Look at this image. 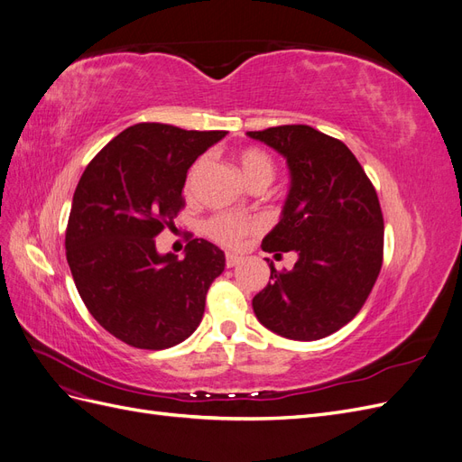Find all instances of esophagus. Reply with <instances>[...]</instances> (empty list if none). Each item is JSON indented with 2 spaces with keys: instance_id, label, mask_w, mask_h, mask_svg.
I'll list each match as a JSON object with an SVG mask.
<instances>
[{
  "instance_id": "esophagus-1",
  "label": "esophagus",
  "mask_w": 462,
  "mask_h": 462,
  "mask_svg": "<svg viewBox=\"0 0 462 462\" xmlns=\"http://www.w3.org/2000/svg\"><path fill=\"white\" fill-rule=\"evenodd\" d=\"M239 263H241V256H236L233 253H227V256H226V265H227V268H235V265H239Z\"/></svg>"
}]
</instances>
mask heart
<instances>
[{
	"label": "heart",
	"mask_w": 462,
	"mask_h": 462,
	"mask_svg": "<svg viewBox=\"0 0 462 462\" xmlns=\"http://www.w3.org/2000/svg\"><path fill=\"white\" fill-rule=\"evenodd\" d=\"M236 162H239L241 173L250 187H254V185L268 187L273 180L275 163H273L270 153H265L263 150L245 148L239 152ZM206 165H208L206 156L197 160V163L192 165V170L189 173L187 187L194 185V180H197L199 175L206 170ZM256 227H258V223L253 219L239 217V216H216L206 223V233L212 236V239H216L217 243L235 245V243H239L248 231H253Z\"/></svg>",
	"instance_id": "b5f03b06"
}]
</instances>
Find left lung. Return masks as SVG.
<instances>
[{
    "label": "left lung",
    "mask_w": 462,
    "mask_h": 462,
    "mask_svg": "<svg viewBox=\"0 0 462 462\" xmlns=\"http://www.w3.org/2000/svg\"><path fill=\"white\" fill-rule=\"evenodd\" d=\"M246 136L283 156L291 177L282 216L263 236L262 250L297 254L291 272L270 263L272 282L253 299L254 314L287 339L328 337L358 314L380 275V200L355 153L337 138L309 125Z\"/></svg>",
    "instance_id": "8db88e82"
}]
</instances>
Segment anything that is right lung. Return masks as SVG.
<instances>
[{"instance_id":"obj_1","label":"right lung","mask_w":462,"mask_h":462,"mask_svg":"<svg viewBox=\"0 0 462 462\" xmlns=\"http://www.w3.org/2000/svg\"><path fill=\"white\" fill-rule=\"evenodd\" d=\"M226 134L138 123L97 153L79 180L67 262L88 312L123 343L162 351L202 321L206 292L226 268V254L192 239L177 260L160 254L153 236L183 208L189 167Z\"/></svg>"}]
</instances>
